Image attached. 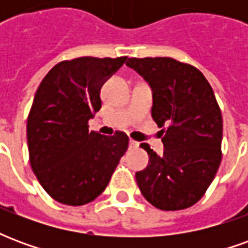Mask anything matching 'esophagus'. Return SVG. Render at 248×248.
<instances>
[{"label":"esophagus","mask_w":248,"mask_h":248,"mask_svg":"<svg viewBox=\"0 0 248 248\" xmlns=\"http://www.w3.org/2000/svg\"><path fill=\"white\" fill-rule=\"evenodd\" d=\"M129 145H130V147H131V149H137V147L140 146V143H138V142H135V140H129Z\"/></svg>","instance_id":"1"}]
</instances>
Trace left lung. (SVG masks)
Segmentation results:
<instances>
[{
  "label": "left lung",
  "mask_w": 248,
  "mask_h": 248,
  "mask_svg": "<svg viewBox=\"0 0 248 248\" xmlns=\"http://www.w3.org/2000/svg\"><path fill=\"white\" fill-rule=\"evenodd\" d=\"M126 65L149 82L151 115L165 127L163 155L140 145L150 156L145 170L135 174L140 192L159 210L191 207L222 161L223 121L213 87L197 67L169 57L129 58Z\"/></svg>",
  "instance_id": "left-lung-1"
}]
</instances>
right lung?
I'll return each instance as SVG.
<instances>
[{
  "mask_svg": "<svg viewBox=\"0 0 248 248\" xmlns=\"http://www.w3.org/2000/svg\"><path fill=\"white\" fill-rule=\"evenodd\" d=\"M127 57H79L51 69L37 89L28 117V147L33 172L54 201L82 206L110 182L129 137L89 131L101 108V87Z\"/></svg>",
  "mask_w": 248,
  "mask_h": 248,
  "instance_id": "right-lung-1",
  "label": "right lung"
}]
</instances>
